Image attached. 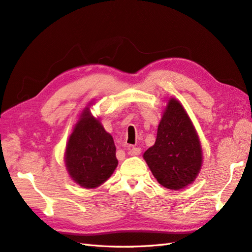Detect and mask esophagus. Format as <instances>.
<instances>
[{
    "instance_id": "34e87169",
    "label": "esophagus",
    "mask_w": 252,
    "mask_h": 252,
    "mask_svg": "<svg viewBox=\"0 0 252 252\" xmlns=\"http://www.w3.org/2000/svg\"><path fill=\"white\" fill-rule=\"evenodd\" d=\"M141 152V149L138 147H133L131 148L130 150H128V156H138V154H140Z\"/></svg>"
}]
</instances>
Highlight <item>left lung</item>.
I'll return each mask as SVG.
<instances>
[{"mask_svg": "<svg viewBox=\"0 0 252 252\" xmlns=\"http://www.w3.org/2000/svg\"><path fill=\"white\" fill-rule=\"evenodd\" d=\"M144 158L158 182L168 189L191 184L202 166V149L192 122L181 103L168 100L158 127L156 144Z\"/></svg>", "mask_w": 252, "mask_h": 252, "instance_id": "1", "label": "left lung"}]
</instances>
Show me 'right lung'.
Returning <instances> with one entry per match:
<instances>
[{"mask_svg": "<svg viewBox=\"0 0 252 252\" xmlns=\"http://www.w3.org/2000/svg\"><path fill=\"white\" fill-rule=\"evenodd\" d=\"M64 163L71 179L85 189L104 183L118 165L112 135L90 114L88 106L69 136Z\"/></svg>", "mask_w": 252, "mask_h": 252, "instance_id": "right-lung-1", "label": "right lung"}]
</instances>
